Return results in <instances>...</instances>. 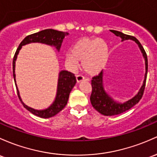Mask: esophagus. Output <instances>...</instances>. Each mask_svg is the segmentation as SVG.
I'll return each instance as SVG.
<instances>
[{
  "instance_id": "34e87169",
  "label": "esophagus",
  "mask_w": 157,
  "mask_h": 157,
  "mask_svg": "<svg viewBox=\"0 0 157 157\" xmlns=\"http://www.w3.org/2000/svg\"><path fill=\"white\" fill-rule=\"evenodd\" d=\"M76 79H77V82H82V80H84V77L80 75H78L76 76Z\"/></svg>"
}]
</instances>
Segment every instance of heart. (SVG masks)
Returning <instances> with one entry per match:
<instances>
[{
    "mask_svg": "<svg viewBox=\"0 0 157 157\" xmlns=\"http://www.w3.org/2000/svg\"><path fill=\"white\" fill-rule=\"evenodd\" d=\"M109 57L107 43L99 38H82L75 43L71 51L65 56L68 68L76 71L82 61V70L89 75H98L104 68Z\"/></svg>",
    "mask_w": 157,
    "mask_h": 157,
    "instance_id": "obj_1",
    "label": "heart"
}]
</instances>
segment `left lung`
I'll return each mask as SVG.
<instances>
[{
  "mask_svg": "<svg viewBox=\"0 0 157 157\" xmlns=\"http://www.w3.org/2000/svg\"><path fill=\"white\" fill-rule=\"evenodd\" d=\"M112 33L115 34L117 36H119L121 39V42L125 40L134 41L139 46L142 56L145 62V74H144V79L143 81L142 86H141L139 92L133 98L124 103H119L115 101L111 96L108 94L105 90L104 86V71H101V73L98 76H95L92 80V92L91 94L90 101L92 106L94 108L98 113L101 114L106 115V116H112V115H119L131 109L133 106L137 104L142 98L143 93H144V88H145L146 79H147V57L145 51L139 42L136 38L131 36L126 35L123 33L119 32L117 30H111Z\"/></svg>",
  "mask_w": 157,
  "mask_h": 157,
  "instance_id": "8db88e82",
  "label": "left lung"
}]
</instances>
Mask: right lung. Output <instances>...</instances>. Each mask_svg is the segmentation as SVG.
I'll return each instance as SVG.
<instances>
[{
	"label": "right lung",
	"mask_w": 157,
	"mask_h": 157,
	"mask_svg": "<svg viewBox=\"0 0 157 157\" xmlns=\"http://www.w3.org/2000/svg\"><path fill=\"white\" fill-rule=\"evenodd\" d=\"M69 33L65 32H62V31H58L53 29H47L40 31V32L36 33L31 34V35L27 36L24 39V40L20 43L16 52L15 53L14 58L13 61V77H14L15 86H16L17 92H18V96L19 100L23 104L24 107L26 108L29 112H30L32 114L36 115V116L40 117L43 118H48L54 116L57 113H59L62 109L65 108L68 103V98L71 91L72 90L73 87L76 84V77L75 75L71 72L68 71L63 70L59 71V77H58L57 82V89H56V94L55 98L53 104L44 109H35L33 108H31L30 106H27L25 103L22 101L21 98L19 91H18V87L16 85V80H15V61H16L17 56H18V53L21 48L23 45H26L30 43H42V44H45L48 45L53 46L59 51L60 48H61L62 43L63 42V39L65 36L68 35Z\"/></svg>",
	"instance_id": "obj_1"
}]
</instances>
